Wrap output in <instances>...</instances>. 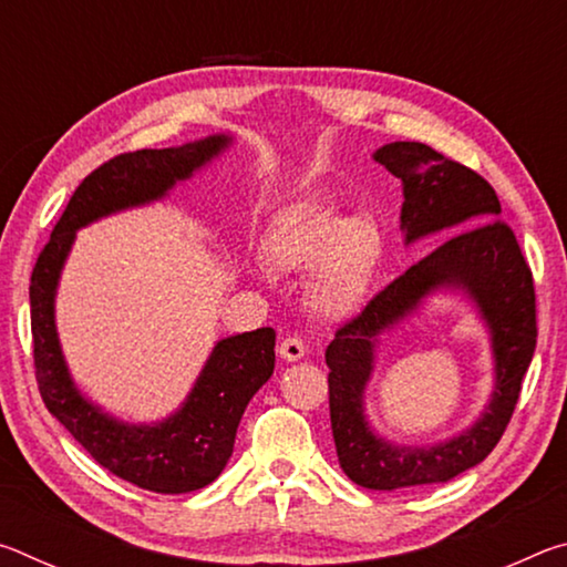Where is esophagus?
<instances>
[{
  "mask_svg": "<svg viewBox=\"0 0 567 567\" xmlns=\"http://www.w3.org/2000/svg\"><path fill=\"white\" fill-rule=\"evenodd\" d=\"M280 358L282 360H287V362H295V360H302L305 358V352H307V348H305V342L297 338V334H290V338H285L282 342H280Z\"/></svg>",
  "mask_w": 567,
  "mask_h": 567,
  "instance_id": "esophagus-1",
  "label": "esophagus"
}]
</instances>
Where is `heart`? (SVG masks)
Segmentation results:
<instances>
[{
  "label": "heart",
  "instance_id": "1",
  "mask_svg": "<svg viewBox=\"0 0 567 567\" xmlns=\"http://www.w3.org/2000/svg\"><path fill=\"white\" fill-rule=\"evenodd\" d=\"M267 257L285 272L312 270V305L328 318L358 310L382 255V235L370 217L340 219L338 209L305 199L275 219Z\"/></svg>",
  "mask_w": 567,
  "mask_h": 567
}]
</instances>
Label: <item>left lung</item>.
Listing matches in <instances>:
<instances>
[{"instance_id":"8db88e82","label":"left lung","mask_w":567,"mask_h":567,"mask_svg":"<svg viewBox=\"0 0 567 567\" xmlns=\"http://www.w3.org/2000/svg\"><path fill=\"white\" fill-rule=\"evenodd\" d=\"M375 159L405 187L402 229L408 243L454 233L344 320L324 352L340 467L370 491H400L445 483L483 463L501 443L535 352L537 310L530 265L513 227L501 217L491 182L422 142H392L375 152ZM440 284L465 286L476 297L494 332L498 385L486 415L467 434L437 449H390L369 433L361 417L371 348L382 329Z\"/></svg>"}]
</instances>
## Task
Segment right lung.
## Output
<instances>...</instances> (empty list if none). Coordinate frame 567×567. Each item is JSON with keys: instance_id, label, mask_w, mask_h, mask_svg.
Returning <instances> with one entry per match:
<instances>
[{"instance_id": "obj_1", "label": "right lung", "mask_w": 567, "mask_h": 567, "mask_svg": "<svg viewBox=\"0 0 567 567\" xmlns=\"http://www.w3.org/2000/svg\"><path fill=\"white\" fill-rule=\"evenodd\" d=\"M227 142L207 137L169 150L124 152L92 169L74 189L32 270V358L44 405L102 467L142 491L192 493L223 473L247 402L275 370V330L260 328L217 342L185 408L159 425L134 427L102 415L72 385L54 330V287L76 229L114 209L162 197Z\"/></svg>"}]
</instances>
